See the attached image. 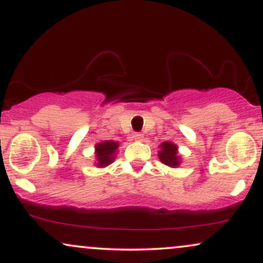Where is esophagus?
<instances>
[{"instance_id":"1","label":"esophagus","mask_w":263,"mask_h":263,"mask_svg":"<svg viewBox=\"0 0 263 263\" xmlns=\"http://www.w3.org/2000/svg\"><path fill=\"white\" fill-rule=\"evenodd\" d=\"M132 137H134L135 141H142L143 140V134H141V132H135Z\"/></svg>"}]
</instances>
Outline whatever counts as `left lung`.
Instances as JSON below:
<instances>
[{"label":"left lung","mask_w":263,"mask_h":263,"mask_svg":"<svg viewBox=\"0 0 263 263\" xmlns=\"http://www.w3.org/2000/svg\"><path fill=\"white\" fill-rule=\"evenodd\" d=\"M161 151L158 152V157L162 163L170 167H178L180 164V158L178 156V147L177 144L172 142H163L159 146Z\"/></svg>","instance_id":"obj_1"}]
</instances>
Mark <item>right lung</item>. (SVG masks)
Wrapping results in <instances>:
<instances>
[{
	"instance_id": "add662e5",
	"label": "right lung",
	"mask_w": 263,
	"mask_h": 263,
	"mask_svg": "<svg viewBox=\"0 0 263 263\" xmlns=\"http://www.w3.org/2000/svg\"><path fill=\"white\" fill-rule=\"evenodd\" d=\"M119 148V143L115 141H104L100 142L95 146V156H96V165L98 167H106L110 163L114 162L116 151Z\"/></svg>"
}]
</instances>
